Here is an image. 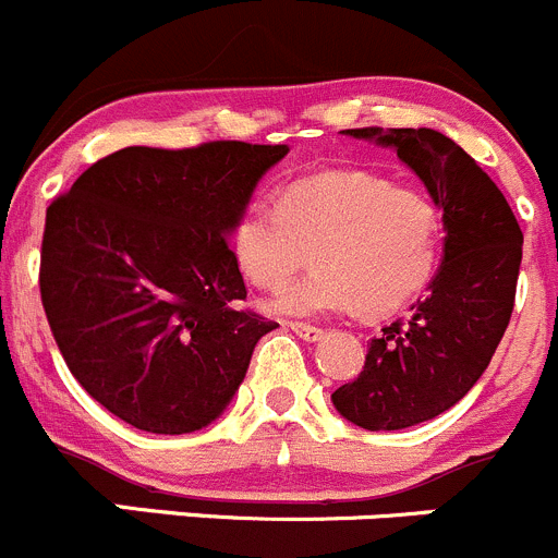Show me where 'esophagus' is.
Returning a JSON list of instances; mask_svg holds the SVG:
<instances>
[{
  "label": "esophagus",
  "instance_id": "esophagus-1",
  "mask_svg": "<svg viewBox=\"0 0 558 558\" xmlns=\"http://www.w3.org/2000/svg\"><path fill=\"white\" fill-rule=\"evenodd\" d=\"M289 327H291V332H296L302 340H307V343H316V340L324 338V329L313 327V324H300V322H294V324H289Z\"/></svg>",
  "mask_w": 558,
  "mask_h": 558
}]
</instances>
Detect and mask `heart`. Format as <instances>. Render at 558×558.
<instances>
[{"mask_svg":"<svg viewBox=\"0 0 558 558\" xmlns=\"http://www.w3.org/2000/svg\"><path fill=\"white\" fill-rule=\"evenodd\" d=\"M445 240L439 204L373 171H332L286 187L278 207L253 202L234 226L247 280L283 289L313 247L316 269L275 296L283 316L360 311L387 316L434 278Z\"/></svg>","mask_w":558,"mask_h":558,"instance_id":"b5f03b06","label":"heart"}]
</instances>
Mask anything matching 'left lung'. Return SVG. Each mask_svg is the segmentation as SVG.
<instances>
[{
    "mask_svg": "<svg viewBox=\"0 0 558 558\" xmlns=\"http://www.w3.org/2000/svg\"><path fill=\"white\" fill-rule=\"evenodd\" d=\"M392 149L441 209V264L409 322L371 340L365 367L332 405L365 430H403L452 409L477 384L515 302L523 231L496 182L430 128L343 130Z\"/></svg>",
    "mask_w": 558,
    "mask_h": 558,
    "instance_id": "obj_1",
    "label": "left lung"
}]
</instances>
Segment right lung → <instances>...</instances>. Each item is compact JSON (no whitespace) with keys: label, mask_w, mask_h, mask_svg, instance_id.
Instances as JSON below:
<instances>
[{"label":"right lung","mask_w":558,"mask_h":558,"mask_svg":"<svg viewBox=\"0 0 558 558\" xmlns=\"http://www.w3.org/2000/svg\"><path fill=\"white\" fill-rule=\"evenodd\" d=\"M286 144L128 147L48 207L40 296L75 381L113 416L180 436L215 423L278 324L240 311L231 236Z\"/></svg>","instance_id":"1"}]
</instances>
